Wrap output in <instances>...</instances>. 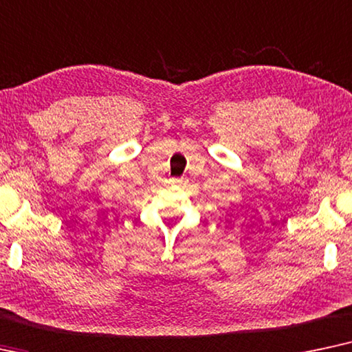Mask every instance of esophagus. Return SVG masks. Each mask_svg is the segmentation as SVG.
Here are the masks:
<instances>
[{
    "label": "esophagus",
    "mask_w": 352,
    "mask_h": 352,
    "mask_svg": "<svg viewBox=\"0 0 352 352\" xmlns=\"http://www.w3.org/2000/svg\"><path fill=\"white\" fill-rule=\"evenodd\" d=\"M170 184L172 185H182V184H185V179H184V177H182V179H172Z\"/></svg>",
    "instance_id": "1"
}]
</instances>
